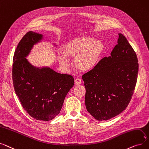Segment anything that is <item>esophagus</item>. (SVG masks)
Segmentation results:
<instances>
[{
    "instance_id": "1",
    "label": "esophagus",
    "mask_w": 149,
    "mask_h": 149,
    "mask_svg": "<svg viewBox=\"0 0 149 149\" xmlns=\"http://www.w3.org/2000/svg\"><path fill=\"white\" fill-rule=\"evenodd\" d=\"M81 79L80 78H76L74 80V82H75V84L76 85H79V84H81Z\"/></svg>"
}]
</instances>
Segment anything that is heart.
<instances>
[{"label": "heart", "mask_w": 149, "mask_h": 149, "mask_svg": "<svg viewBox=\"0 0 149 149\" xmlns=\"http://www.w3.org/2000/svg\"><path fill=\"white\" fill-rule=\"evenodd\" d=\"M102 50L101 42L88 36L76 38L69 42L63 48L66 56L76 58V66L84 71L89 70L96 65ZM60 62L65 67L70 65L69 61L64 55L60 57Z\"/></svg>", "instance_id": "b5f03b06"}]
</instances>
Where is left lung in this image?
<instances>
[{
  "label": "left lung",
  "instance_id": "left-lung-1",
  "mask_svg": "<svg viewBox=\"0 0 149 149\" xmlns=\"http://www.w3.org/2000/svg\"><path fill=\"white\" fill-rule=\"evenodd\" d=\"M138 62L132 47L119 33L111 56L102 58L82 75L86 109L96 119H110L128 106L137 81Z\"/></svg>",
  "mask_w": 149,
  "mask_h": 149
}]
</instances>
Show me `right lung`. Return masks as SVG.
Wrapping results in <instances>:
<instances>
[{
  "label": "right lung",
  "instance_id": "right-lung-1",
  "mask_svg": "<svg viewBox=\"0 0 149 149\" xmlns=\"http://www.w3.org/2000/svg\"><path fill=\"white\" fill-rule=\"evenodd\" d=\"M42 35L28 31L20 40L13 56L12 77L16 94L24 110L34 119L48 121L61 111L65 97L74 85L70 74L45 67L36 68L25 58Z\"/></svg>",
  "mask_w": 149,
  "mask_h": 149
}]
</instances>
